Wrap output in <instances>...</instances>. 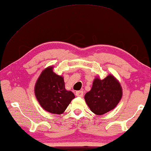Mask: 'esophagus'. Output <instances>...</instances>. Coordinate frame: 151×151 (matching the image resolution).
<instances>
[{
  "label": "esophagus",
  "instance_id": "obj_1",
  "mask_svg": "<svg viewBox=\"0 0 151 151\" xmlns=\"http://www.w3.org/2000/svg\"><path fill=\"white\" fill-rule=\"evenodd\" d=\"M83 94H84L83 91H78L76 92V95L78 97H82L83 96Z\"/></svg>",
  "mask_w": 151,
  "mask_h": 151
}]
</instances>
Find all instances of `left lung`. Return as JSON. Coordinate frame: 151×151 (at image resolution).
<instances>
[{"mask_svg": "<svg viewBox=\"0 0 151 151\" xmlns=\"http://www.w3.org/2000/svg\"><path fill=\"white\" fill-rule=\"evenodd\" d=\"M122 96L120 84L109 75L104 80L96 78L90 91L86 93L84 99L93 113L103 115L115 108Z\"/></svg>", "mask_w": 151, "mask_h": 151, "instance_id": "1", "label": "left lung"}]
</instances>
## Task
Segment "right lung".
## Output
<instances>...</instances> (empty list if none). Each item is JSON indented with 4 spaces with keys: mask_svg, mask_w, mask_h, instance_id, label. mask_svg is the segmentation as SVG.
Instances as JSON below:
<instances>
[{
    "mask_svg": "<svg viewBox=\"0 0 151 151\" xmlns=\"http://www.w3.org/2000/svg\"><path fill=\"white\" fill-rule=\"evenodd\" d=\"M52 69V67H48L40 74L35 86V95L45 110L61 114L75 96L65 89L63 78L55 74Z\"/></svg>",
    "mask_w": 151,
    "mask_h": 151,
    "instance_id": "obj_1",
    "label": "right lung"
}]
</instances>
